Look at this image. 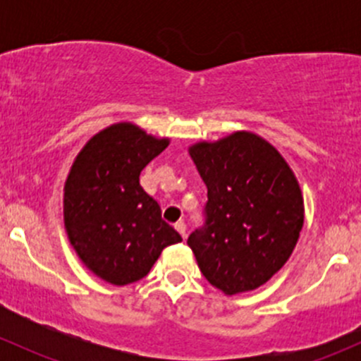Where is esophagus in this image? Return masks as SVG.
I'll return each mask as SVG.
<instances>
[{
    "mask_svg": "<svg viewBox=\"0 0 361 361\" xmlns=\"http://www.w3.org/2000/svg\"><path fill=\"white\" fill-rule=\"evenodd\" d=\"M174 228L180 232L181 238H187V225H185V221H176V224H174Z\"/></svg>",
    "mask_w": 361,
    "mask_h": 361,
    "instance_id": "obj_1",
    "label": "esophagus"
}]
</instances>
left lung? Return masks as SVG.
Masks as SVG:
<instances>
[{
    "label": "left lung",
    "mask_w": 361,
    "mask_h": 361,
    "mask_svg": "<svg viewBox=\"0 0 361 361\" xmlns=\"http://www.w3.org/2000/svg\"><path fill=\"white\" fill-rule=\"evenodd\" d=\"M190 157L207 188L204 221L187 241L202 276L228 295L258 288L286 264L304 225L292 169L251 133L194 145Z\"/></svg>",
    "instance_id": "1"
}]
</instances>
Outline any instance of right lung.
I'll use <instances>...</instances> for the list:
<instances>
[{"label": "right lung", "instance_id": "1", "mask_svg": "<svg viewBox=\"0 0 361 361\" xmlns=\"http://www.w3.org/2000/svg\"><path fill=\"white\" fill-rule=\"evenodd\" d=\"M133 123H115L83 147L64 187V225L83 264L111 285L140 281L181 235L140 185L141 171L167 148Z\"/></svg>", "mask_w": 361, "mask_h": 361}]
</instances>
